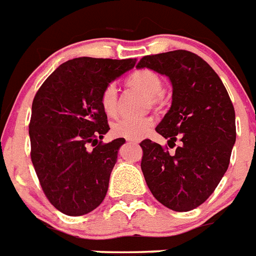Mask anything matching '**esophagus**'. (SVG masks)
Returning <instances> with one entry per match:
<instances>
[{
    "label": "esophagus",
    "mask_w": 256,
    "mask_h": 256,
    "mask_svg": "<svg viewBox=\"0 0 256 256\" xmlns=\"http://www.w3.org/2000/svg\"><path fill=\"white\" fill-rule=\"evenodd\" d=\"M128 142L130 143V144H138V143H139V140H134V139H128Z\"/></svg>",
    "instance_id": "obj_1"
}]
</instances>
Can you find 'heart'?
<instances>
[{
    "mask_svg": "<svg viewBox=\"0 0 256 256\" xmlns=\"http://www.w3.org/2000/svg\"><path fill=\"white\" fill-rule=\"evenodd\" d=\"M128 85L138 89L148 97L151 105H156L163 92V81L154 70H136L128 78ZM101 105L108 116H114L118 108V89L116 84H109L101 94ZM152 128V120L148 117H124L113 122L112 132L116 136L126 139H140Z\"/></svg>",
    "mask_w": 256,
    "mask_h": 256,
    "instance_id": "obj_1",
    "label": "heart"
}]
</instances>
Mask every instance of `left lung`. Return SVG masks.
I'll return each instance as SVG.
<instances>
[{"label":"left lung","instance_id":"left-lung-1","mask_svg":"<svg viewBox=\"0 0 256 256\" xmlns=\"http://www.w3.org/2000/svg\"><path fill=\"white\" fill-rule=\"evenodd\" d=\"M136 68L164 74L172 84V104L156 132L174 143V155L144 139L142 168L154 197L175 212L200 206L229 167L236 143V112L225 85L213 68L186 50L148 55Z\"/></svg>","mask_w":256,"mask_h":256}]
</instances>
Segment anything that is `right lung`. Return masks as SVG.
Wrapping results in <instances>:
<instances>
[{
    "mask_svg": "<svg viewBox=\"0 0 256 256\" xmlns=\"http://www.w3.org/2000/svg\"><path fill=\"white\" fill-rule=\"evenodd\" d=\"M135 63L85 56L68 60L35 94L28 124L31 162L46 197L64 214H86L106 196L124 139L101 140L110 130L101 94Z\"/></svg>",
    "mask_w": 256,
    "mask_h": 256,
    "instance_id": "add662e5",
    "label": "right lung"
}]
</instances>
